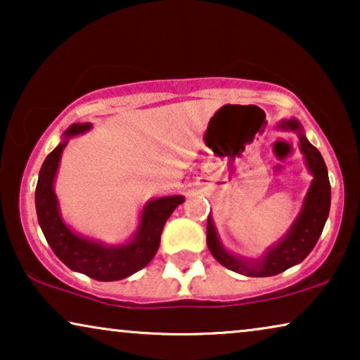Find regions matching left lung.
<instances>
[{"mask_svg": "<svg viewBox=\"0 0 360 360\" xmlns=\"http://www.w3.org/2000/svg\"><path fill=\"white\" fill-rule=\"evenodd\" d=\"M280 127L298 131L300 149L304 154L308 169L314 176L307 198H304L302 213L293 223L292 229L288 231V234L275 248L270 249L262 259L248 262V260H240L231 255L221 245L213 221L208 216L206 243H208L210 252L226 269L248 275V277H272V275L282 274L287 269L302 262L316 245L319 236L323 233L324 223L328 219L329 206H331V185H329L326 164H324L319 150L307 141V137L302 132V126L298 124L297 120L283 121Z\"/></svg>", "mask_w": 360, "mask_h": 360, "instance_id": "1", "label": "left lung"}]
</instances>
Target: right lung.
<instances>
[{"label":"right lung","instance_id":"right-lung-1","mask_svg":"<svg viewBox=\"0 0 360 360\" xmlns=\"http://www.w3.org/2000/svg\"><path fill=\"white\" fill-rule=\"evenodd\" d=\"M90 127L91 124H72L63 134L65 141L60 142L44 160L36 186L37 219L53 254L68 269L85 274L100 282H115L129 277L150 262L159 249L160 234L167 219L176 206L184 203L185 198L176 195L149 201L142 211L139 231L134 239L120 248H105L100 243H91L72 233L58 214L53 179L68 139L72 136L82 134Z\"/></svg>","mask_w":360,"mask_h":360}]
</instances>
